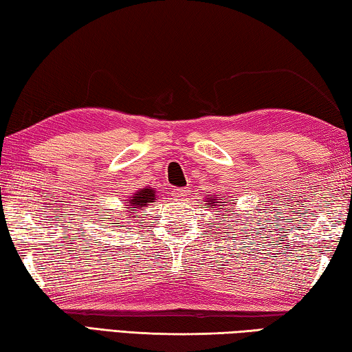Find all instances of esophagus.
I'll list each match as a JSON object with an SVG mask.
<instances>
[{"instance_id":"esophagus-1","label":"esophagus","mask_w":352,"mask_h":352,"mask_svg":"<svg viewBox=\"0 0 352 352\" xmlns=\"http://www.w3.org/2000/svg\"><path fill=\"white\" fill-rule=\"evenodd\" d=\"M184 194H186V190H184V188H177V189H174V197H175V198H182Z\"/></svg>"}]
</instances>
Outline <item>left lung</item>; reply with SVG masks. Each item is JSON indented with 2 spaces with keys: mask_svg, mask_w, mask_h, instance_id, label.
I'll list each match as a JSON object with an SVG mask.
<instances>
[{
  "mask_svg": "<svg viewBox=\"0 0 352 352\" xmlns=\"http://www.w3.org/2000/svg\"><path fill=\"white\" fill-rule=\"evenodd\" d=\"M217 200H219V198H217L215 195H208V201H209V203H206V204H208V206H221V204H217V203H219ZM221 200H223V198H221ZM226 203H228V201H226ZM220 209H223V208H220ZM226 210H228V209H226ZM229 210H231V209H229ZM217 212H220V210H217ZM231 212H232V210H231Z\"/></svg>",
  "mask_w": 352,
  "mask_h": 352,
  "instance_id": "obj_1",
  "label": "left lung"
}]
</instances>
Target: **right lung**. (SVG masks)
I'll use <instances>...</instances> for the list:
<instances>
[{
    "instance_id": "1",
    "label": "right lung",
    "mask_w": 352,
    "mask_h": 352,
    "mask_svg": "<svg viewBox=\"0 0 352 352\" xmlns=\"http://www.w3.org/2000/svg\"><path fill=\"white\" fill-rule=\"evenodd\" d=\"M155 190L154 189H142V190H138L137 194H133V197H131V200H129V206H132V208H135V209H140V208H144V206H148L149 203H152L155 200ZM127 206V204H126ZM131 217H133V215H129V219Z\"/></svg>"
}]
</instances>
